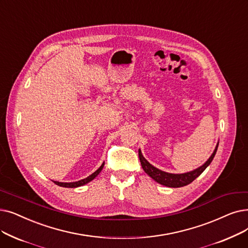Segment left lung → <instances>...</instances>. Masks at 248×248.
<instances>
[{
    "label": "left lung",
    "mask_w": 248,
    "mask_h": 248,
    "mask_svg": "<svg viewBox=\"0 0 248 248\" xmlns=\"http://www.w3.org/2000/svg\"><path fill=\"white\" fill-rule=\"evenodd\" d=\"M218 145H219V143L217 144L213 154L207 160L206 163L202 164L201 167H199L195 170L186 172V173H181V174L168 173V172H164L162 170L154 167L152 164H150L148 161L144 158V156L142 155L141 150H139V158H140V161H141V165H142L144 171L151 178H153L156 182H158V184L168 186V187H181V186L189 185L190 182H192L197 177H199L202 173L203 170L211 164L215 155H216Z\"/></svg>",
    "instance_id": "1"
}]
</instances>
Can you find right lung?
I'll use <instances>...</instances> for the list:
<instances>
[{
    "label": "right lung",
    "instance_id": "obj_1",
    "mask_svg": "<svg viewBox=\"0 0 248 248\" xmlns=\"http://www.w3.org/2000/svg\"><path fill=\"white\" fill-rule=\"evenodd\" d=\"M103 166H104V163H102V165L96 170L94 173H92L91 175H89L88 177H86V178H84V179H81V180H79V181H75V182H60V181H53L55 182V184L57 185V186H62V187H78V186H84V185H86V184H88V182H90L91 180H93L96 176H97L99 173H100V171L102 170V168H103Z\"/></svg>",
    "mask_w": 248,
    "mask_h": 248
}]
</instances>
